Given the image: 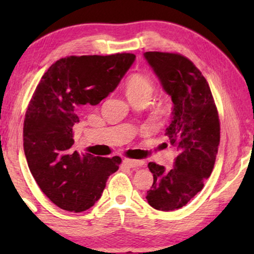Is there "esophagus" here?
<instances>
[{"label": "esophagus", "mask_w": 254, "mask_h": 254, "mask_svg": "<svg viewBox=\"0 0 254 254\" xmlns=\"http://www.w3.org/2000/svg\"><path fill=\"white\" fill-rule=\"evenodd\" d=\"M124 164L127 165L128 168H131V169H135V168H140L144 164L142 161H135V159H127L125 158L124 159Z\"/></svg>", "instance_id": "esophagus-1"}]
</instances>
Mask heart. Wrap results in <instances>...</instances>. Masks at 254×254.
<instances>
[{
  "mask_svg": "<svg viewBox=\"0 0 254 254\" xmlns=\"http://www.w3.org/2000/svg\"><path fill=\"white\" fill-rule=\"evenodd\" d=\"M125 90H126V95L129 100L137 98L150 99L152 91H154V84L148 76L134 74L127 79Z\"/></svg>",
  "mask_w": 254,
  "mask_h": 254,
  "instance_id": "b5f03b06",
  "label": "heart"
}]
</instances>
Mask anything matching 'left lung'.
<instances>
[{
    "instance_id": "1",
    "label": "left lung",
    "mask_w": 254,
    "mask_h": 254,
    "mask_svg": "<svg viewBox=\"0 0 254 254\" xmlns=\"http://www.w3.org/2000/svg\"><path fill=\"white\" fill-rule=\"evenodd\" d=\"M164 91L171 96L172 118L165 135L176 148L171 170L149 163L154 176L148 203L157 210L179 209L202 190L214 169L220 121L206 78L192 61L175 53L143 54Z\"/></svg>"
}]
</instances>
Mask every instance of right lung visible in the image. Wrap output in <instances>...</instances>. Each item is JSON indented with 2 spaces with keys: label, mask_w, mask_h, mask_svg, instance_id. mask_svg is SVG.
<instances>
[{
  "label": "right lung",
  "mask_w": 254,
  "mask_h": 254,
  "mask_svg": "<svg viewBox=\"0 0 254 254\" xmlns=\"http://www.w3.org/2000/svg\"><path fill=\"white\" fill-rule=\"evenodd\" d=\"M135 55H83L55 62L33 93L24 120V152L38 186L52 202L81 213L100 199L121 158L72 151V127L84 105L113 92Z\"/></svg>",
  "instance_id": "obj_1"
}]
</instances>
